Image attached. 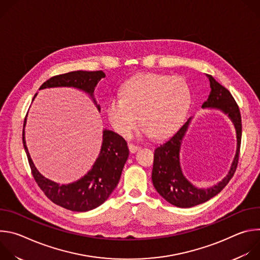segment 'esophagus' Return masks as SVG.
I'll return each instance as SVG.
<instances>
[{
    "mask_svg": "<svg viewBox=\"0 0 260 260\" xmlns=\"http://www.w3.org/2000/svg\"><path fill=\"white\" fill-rule=\"evenodd\" d=\"M128 148H129V151H131L132 153H136L137 151H139V150L141 149L140 146H136V145H134V144H129V145H128Z\"/></svg>",
    "mask_w": 260,
    "mask_h": 260,
    "instance_id": "obj_1",
    "label": "esophagus"
}]
</instances>
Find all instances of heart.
<instances>
[{
  "label": "heart",
  "mask_w": 260,
  "mask_h": 260,
  "mask_svg": "<svg viewBox=\"0 0 260 260\" xmlns=\"http://www.w3.org/2000/svg\"><path fill=\"white\" fill-rule=\"evenodd\" d=\"M190 104L191 90L182 77L144 73L123 84L121 96L109 100L106 113L111 125L123 137H131L141 120L145 135L165 138L181 125Z\"/></svg>",
  "instance_id": "1"
}]
</instances>
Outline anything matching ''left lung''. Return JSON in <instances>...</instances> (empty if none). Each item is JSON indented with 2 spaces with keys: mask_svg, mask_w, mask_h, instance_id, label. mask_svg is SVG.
Returning a JSON list of instances; mask_svg holds the SVG:
<instances>
[{
  "mask_svg": "<svg viewBox=\"0 0 260 260\" xmlns=\"http://www.w3.org/2000/svg\"><path fill=\"white\" fill-rule=\"evenodd\" d=\"M210 81L211 91L204 109L221 111L233 122L237 134V150L228 175L217 184L208 188H200L184 176L180 162V151L183 139L186 135L191 118L187 120L167 143L157 147L154 151L152 170V182L157 192L171 205L179 208H191L203 204L223 189L233 178L238 161L242 138V119L240 109L232 93L218 83L211 75H207Z\"/></svg>",
  "mask_w": 260,
  "mask_h": 260,
  "instance_id": "obj_1",
  "label": "left lung"
}]
</instances>
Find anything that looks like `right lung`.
<instances>
[{"instance_id":"add662e5","label":"right lung","mask_w":260,"mask_h":260,"mask_svg":"<svg viewBox=\"0 0 260 260\" xmlns=\"http://www.w3.org/2000/svg\"><path fill=\"white\" fill-rule=\"evenodd\" d=\"M105 77L106 75L103 71L70 72L48 79L41 85L39 90L54 87H73L79 89L89 95L100 112L101 106L96 103L93 92L98 83ZM24 127L25 120L22 132V143L32 176L39 187L51 202L70 211L86 212L101 206L113 192L119 182L129 153L127 143L121 136L105 128L103 131L101 151L92 168L87 174L75 182L59 184L45 178L37 170L26 147Z\"/></svg>"}]
</instances>
